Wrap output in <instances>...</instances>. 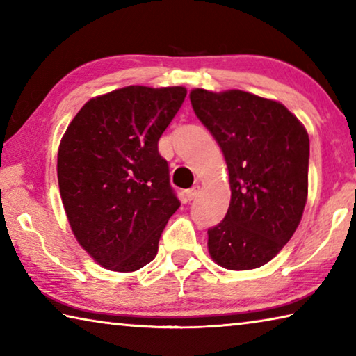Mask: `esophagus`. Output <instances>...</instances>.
<instances>
[{"label":"esophagus","mask_w":356,"mask_h":356,"mask_svg":"<svg viewBox=\"0 0 356 356\" xmlns=\"http://www.w3.org/2000/svg\"><path fill=\"white\" fill-rule=\"evenodd\" d=\"M197 195H200V185L193 186V188H190L188 191H186V197H188L190 201L195 200V197H197Z\"/></svg>","instance_id":"1"}]
</instances>
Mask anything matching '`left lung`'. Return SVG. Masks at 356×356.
Listing matches in <instances>:
<instances>
[{
	"mask_svg": "<svg viewBox=\"0 0 356 356\" xmlns=\"http://www.w3.org/2000/svg\"><path fill=\"white\" fill-rule=\"evenodd\" d=\"M190 100L225 155L231 204L210 227L209 254L222 268L262 267L284 248L308 200L309 136L276 100L196 88Z\"/></svg>",
	"mask_w": 356,
	"mask_h": 356,
	"instance_id": "1",
	"label": "left lung"
}]
</instances>
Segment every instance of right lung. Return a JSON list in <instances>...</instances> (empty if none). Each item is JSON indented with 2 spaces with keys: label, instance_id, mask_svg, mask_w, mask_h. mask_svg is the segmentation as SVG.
Segmentation results:
<instances>
[{
  "label": "right lung",
  "instance_id": "1",
  "mask_svg": "<svg viewBox=\"0 0 356 356\" xmlns=\"http://www.w3.org/2000/svg\"><path fill=\"white\" fill-rule=\"evenodd\" d=\"M184 86H127L94 97L58 150V184L81 248L113 272H136L159 251L180 202L159 140L182 106Z\"/></svg>",
  "mask_w": 356,
  "mask_h": 356
}]
</instances>
